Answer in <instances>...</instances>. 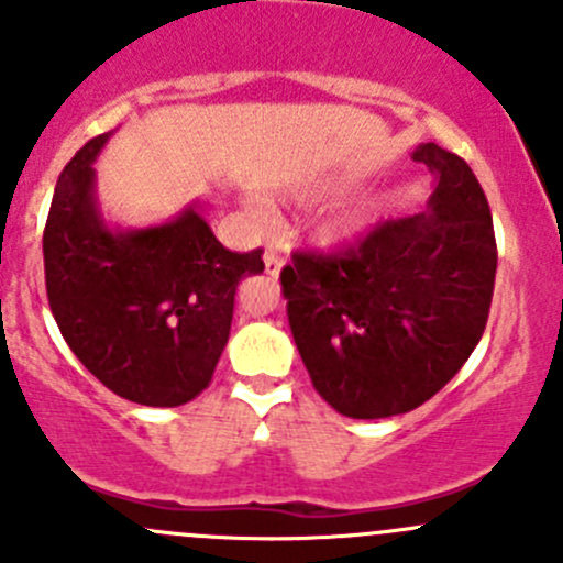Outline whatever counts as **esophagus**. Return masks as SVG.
Returning <instances> with one entry per match:
<instances>
[{
    "instance_id": "esophagus-1",
    "label": "esophagus",
    "mask_w": 563,
    "mask_h": 563,
    "mask_svg": "<svg viewBox=\"0 0 563 563\" xmlns=\"http://www.w3.org/2000/svg\"><path fill=\"white\" fill-rule=\"evenodd\" d=\"M283 266H286V258H283L280 250H272V247L266 250V253H264V269H266V275L277 277V275H280Z\"/></svg>"
}]
</instances>
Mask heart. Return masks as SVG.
Wrapping results in <instances>:
<instances>
[{"label": "heart", "instance_id": "obj_1", "mask_svg": "<svg viewBox=\"0 0 563 563\" xmlns=\"http://www.w3.org/2000/svg\"><path fill=\"white\" fill-rule=\"evenodd\" d=\"M371 223L373 214L365 212V209H356V212L340 214V218L329 225L327 234L332 236V240H354V236H360Z\"/></svg>", "mask_w": 563, "mask_h": 563}]
</instances>
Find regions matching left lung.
Returning <instances> with one entry per match:
<instances>
[{
    "label": "left lung",
    "instance_id": "left-lung-1",
    "mask_svg": "<svg viewBox=\"0 0 563 563\" xmlns=\"http://www.w3.org/2000/svg\"><path fill=\"white\" fill-rule=\"evenodd\" d=\"M435 174L428 212L384 220L338 253L283 266L294 343L318 395L351 419L413 411L444 389L485 332L496 234L463 157L422 144Z\"/></svg>",
    "mask_w": 563,
    "mask_h": 563
}]
</instances>
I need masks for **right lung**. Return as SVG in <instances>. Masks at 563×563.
<instances>
[{"label": "right lung", "mask_w": 563, "mask_h": 563, "mask_svg": "<svg viewBox=\"0 0 563 563\" xmlns=\"http://www.w3.org/2000/svg\"><path fill=\"white\" fill-rule=\"evenodd\" d=\"M103 133L56 181L43 231L45 291L81 365L130 402L174 408L201 395L229 343L236 286L264 272L231 253L196 207L139 231H113L95 201Z\"/></svg>", "instance_id": "1"}]
</instances>
